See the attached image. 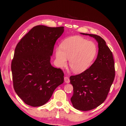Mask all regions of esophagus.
I'll return each instance as SVG.
<instances>
[{
    "instance_id": "esophagus-1",
    "label": "esophagus",
    "mask_w": 126,
    "mask_h": 126,
    "mask_svg": "<svg viewBox=\"0 0 126 126\" xmlns=\"http://www.w3.org/2000/svg\"><path fill=\"white\" fill-rule=\"evenodd\" d=\"M64 81L65 83H69L70 82V79H69L68 77L65 76L64 77Z\"/></svg>"
}]
</instances>
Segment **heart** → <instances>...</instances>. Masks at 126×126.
<instances>
[{
	"instance_id": "1",
	"label": "heart",
	"mask_w": 126,
	"mask_h": 126,
	"mask_svg": "<svg viewBox=\"0 0 126 126\" xmlns=\"http://www.w3.org/2000/svg\"><path fill=\"white\" fill-rule=\"evenodd\" d=\"M96 44L92 41L80 36H73L65 39L61 43L60 47L55 51L57 64L64 67L69 59V66L75 73L85 71L92 64L97 54Z\"/></svg>"
}]
</instances>
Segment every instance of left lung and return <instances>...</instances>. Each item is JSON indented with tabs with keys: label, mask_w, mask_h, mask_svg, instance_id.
<instances>
[{
	"label": "left lung",
	"mask_w": 126,
	"mask_h": 126,
	"mask_svg": "<svg viewBox=\"0 0 126 126\" xmlns=\"http://www.w3.org/2000/svg\"><path fill=\"white\" fill-rule=\"evenodd\" d=\"M82 34L97 41L98 52L90 68L70 77L74 91L71 101L77 110L88 111L97 107L106 100L114 81L115 70L113 53L105 41L96 34Z\"/></svg>",
	"instance_id": "8db88e82"
}]
</instances>
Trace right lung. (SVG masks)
<instances>
[{
    "label": "right lung",
    "mask_w": 126,
    "mask_h": 126,
    "mask_svg": "<svg viewBox=\"0 0 126 126\" xmlns=\"http://www.w3.org/2000/svg\"><path fill=\"white\" fill-rule=\"evenodd\" d=\"M64 30L63 26H34L16 47L11 62L13 88L29 106L46 103L64 82L63 71L50 62L55 43Z\"/></svg>",
    "instance_id": "1"
}]
</instances>
